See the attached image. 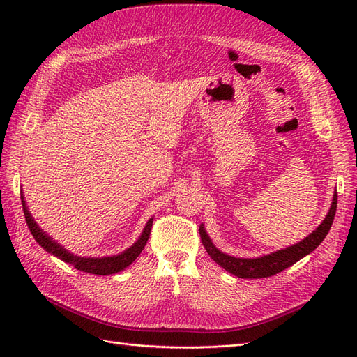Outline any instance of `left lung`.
<instances>
[{
	"instance_id": "left-lung-1",
	"label": "left lung",
	"mask_w": 357,
	"mask_h": 357,
	"mask_svg": "<svg viewBox=\"0 0 357 357\" xmlns=\"http://www.w3.org/2000/svg\"><path fill=\"white\" fill-rule=\"evenodd\" d=\"M337 201H338V195H337V192H335L332 207L325 218V220H323L319 228L311 235H308L305 240H302L301 243H298L295 245H290V247L284 248V250H278L275 253L266 255L262 257L240 259V257H234V256H228V255L222 253L220 250H218V248L213 245L207 232L204 231L202 226L199 228L201 241L213 261L215 264H219L222 268H225L226 271H229L231 274L240 277V278L271 277V275L282 273L283 269L291 266L294 264H296L299 259L311 253L323 240H325V236L328 235L331 226H332L335 211H337Z\"/></svg>"
}]
</instances>
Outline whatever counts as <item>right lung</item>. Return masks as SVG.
I'll return each mask as SVG.
<instances>
[{
    "mask_svg": "<svg viewBox=\"0 0 357 357\" xmlns=\"http://www.w3.org/2000/svg\"><path fill=\"white\" fill-rule=\"evenodd\" d=\"M20 199H22V208H24V215H25L26 225H28V228H29L32 236L36 238V241L43 248H45L46 252L55 255L63 262L74 265V268L80 269V271H83V273L96 274V275H110V274H116L119 271H122V269H125L126 266L131 265L138 257V255L143 252V248H144V245L149 240V236H150V231H152L153 219H150L146 225V228H144L142 236H139V240L132 247H129L128 250H125L123 253L117 255V256H110V257H101V259L100 257H96V259L95 257H79V256H74V255L68 253L66 248L61 247L59 244H56L55 241L50 238V236H47L45 232H43L37 226V223L34 222V219L31 218V214H29L26 205H25L22 193H20Z\"/></svg>",
    "mask_w": 357,
    "mask_h": 357,
    "instance_id": "add662e5",
    "label": "right lung"
}]
</instances>
